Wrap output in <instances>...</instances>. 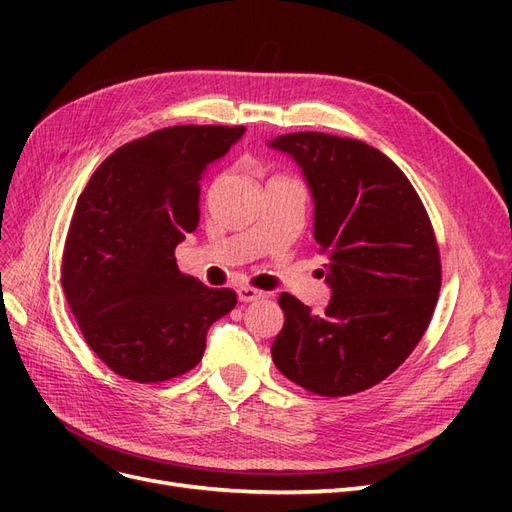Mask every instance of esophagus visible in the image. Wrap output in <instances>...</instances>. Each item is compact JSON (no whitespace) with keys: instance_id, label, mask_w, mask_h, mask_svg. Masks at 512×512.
<instances>
[{"instance_id":"obj_1","label":"esophagus","mask_w":512,"mask_h":512,"mask_svg":"<svg viewBox=\"0 0 512 512\" xmlns=\"http://www.w3.org/2000/svg\"><path fill=\"white\" fill-rule=\"evenodd\" d=\"M237 297H239V301H243V303H252V301H260L262 297H265V292L256 290V288H252V286H241V288L237 290Z\"/></svg>"}]
</instances>
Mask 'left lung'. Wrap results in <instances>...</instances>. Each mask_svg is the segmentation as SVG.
I'll return each instance as SVG.
<instances>
[{
  "mask_svg": "<svg viewBox=\"0 0 512 512\" xmlns=\"http://www.w3.org/2000/svg\"><path fill=\"white\" fill-rule=\"evenodd\" d=\"M269 145L292 156L312 190L333 290L322 314L280 294L273 363L320 397L367 391L408 359L438 303L442 262L427 209L401 168L356 138L292 132Z\"/></svg>",
  "mask_w": 512,
  "mask_h": 512,
  "instance_id": "obj_1",
  "label": "left lung"
}]
</instances>
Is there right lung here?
<instances>
[{
  "mask_svg": "<svg viewBox=\"0 0 512 512\" xmlns=\"http://www.w3.org/2000/svg\"><path fill=\"white\" fill-rule=\"evenodd\" d=\"M243 126H170L119 147L76 203L61 284L87 346L117 376L158 384L188 374L207 331L237 305L177 267L198 226L200 179Z\"/></svg>",
  "mask_w": 512,
  "mask_h": 512,
  "instance_id": "obj_1",
  "label": "right lung"
}]
</instances>
